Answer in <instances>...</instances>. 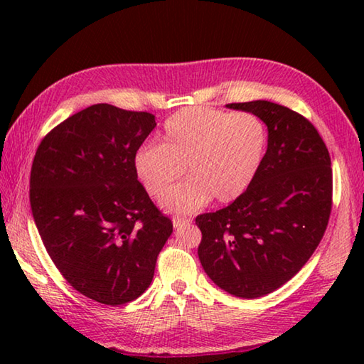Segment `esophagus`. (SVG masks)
Instances as JSON below:
<instances>
[{
    "label": "esophagus",
    "mask_w": 364,
    "mask_h": 364,
    "mask_svg": "<svg viewBox=\"0 0 364 364\" xmlns=\"http://www.w3.org/2000/svg\"><path fill=\"white\" fill-rule=\"evenodd\" d=\"M171 223H173L175 230H178V228H181L184 225H189L191 220L189 218H183V217H173V218H171Z\"/></svg>",
    "instance_id": "esophagus-1"
}]
</instances>
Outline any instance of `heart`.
I'll return each mask as SVG.
<instances>
[{
	"label": "heart",
	"mask_w": 364,
	"mask_h": 364,
	"mask_svg": "<svg viewBox=\"0 0 364 364\" xmlns=\"http://www.w3.org/2000/svg\"><path fill=\"white\" fill-rule=\"evenodd\" d=\"M267 147V130L254 114L208 107L183 109L164 123L160 144L134 154V170L147 193L160 197L187 168L190 180L165 193L160 205L191 213L215 199L230 204L254 181Z\"/></svg>",
	"instance_id": "obj_1"
}]
</instances>
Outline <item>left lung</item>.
Instances as JSON below:
<instances>
[{"instance_id":"left-lung-1","label":"left lung","mask_w":364,"mask_h":364,"mask_svg":"<svg viewBox=\"0 0 364 364\" xmlns=\"http://www.w3.org/2000/svg\"><path fill=\"white\" fill-rule=\"evenodd\" d=\"M258 117L268 130L260 168L245 193L196 218L197 249L215 284L241 299L263 297L294 278L328 226L331 157L305 117L271 101L226 104Z\"/></svg>"}]
</instances>
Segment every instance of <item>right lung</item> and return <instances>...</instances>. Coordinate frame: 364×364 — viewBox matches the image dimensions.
Listing matches in <instances>:
<instances>
[{
    "label": "right lung",
    "instance_id": "add662e5",
    "mask_svg": "<svg viewBox=\"0 0 364 364\" xmlns=\"http://www.w3.org/2000/svg\"><path fill=\"white\" fill-rule=\"evenodd\" d=\"M156 115L95 104L49 132L36 149L30 205L67 282L104 305L138 299L173 225L138 181L134 154Z\"/></svg>",
    "mask_w": 364,
    "mask_h": 364
}]
</instances>
